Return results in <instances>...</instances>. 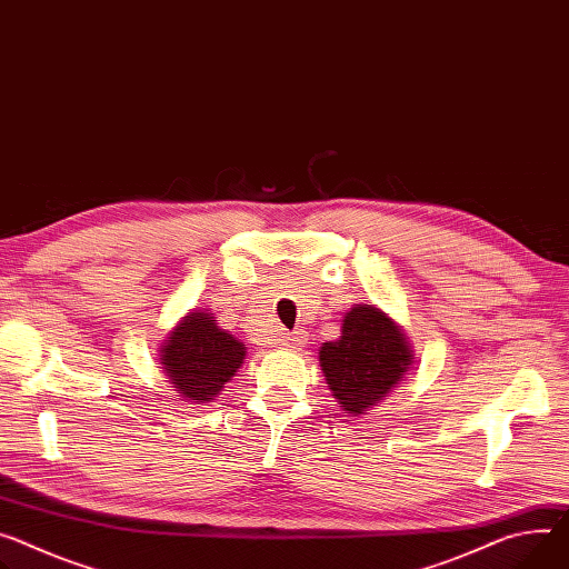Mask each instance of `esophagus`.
Here are the masks:
<instances>
[{"instance_id":"1","label":"esophagus","mask_w":569,"mask_h":569,"mask_svg":"<svg viewBox=\"0 0 569 569\" xmlns=\"http://www.w3.org/2000/svg\"><path fill=\"white\" fill-rule=\"evenodd\" d=\"M303 342H306V331H295V333L283 336V345H286V347L299 349V347H303Z\"/></svg>"}]
</instances>
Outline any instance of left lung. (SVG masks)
I'll return each instance as SVG.
<instances>
[{
    "label": "left lung",
    "mask_w": 569,
    "mask_h": 569,
    "mask_svg": "<svg viewBox=\"0 0 569 569\" xmlns=\"http://www.w3.org/2000/svg\"><path fill=\"white\" fill-rule=\"evenodd\" d=\"M320 366L340 408L360 416L388 397L412 366L403 331L372 303H356L342 336L320 347Z\"/></svg>",
    "instance_id": "1"
}]
</instances>
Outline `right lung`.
<instances>
[{"instance_id": "add662e5", "label": "right lung", "mask_w": 569, "mask_h": 569, "mask_svg": "<svg viewBox=\"0 0 569 569\" xmlns=\"http://www.w3.org/2000/svg\"><path fill=\"white\" fill-rule=\"evenodd\" d=\"M244 345L218 327L213 313L186 316L161 347V366L172 388L188 399L206 403L218 397L238 372Z\"/></svg>"}]
</instances>
